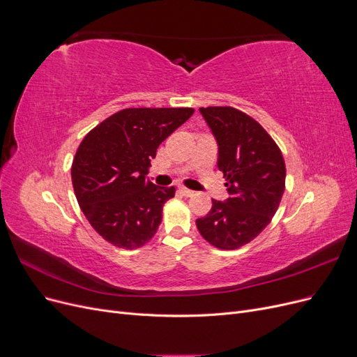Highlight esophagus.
<instances>
[{"label":"esophagus","mask_w":357,"mask_h":357,"mask_svg":"<svg viewBox=\"0 0 357 357\" xmlns=\"http://www.w3.org/2000/svg\"><path fill=\"white\" fill-rule=\"evenodd\" d=\"M180 192H181V195H183V197H188V198L195 195V192L190 190V189H186V188H180Z\"/></svg>","instance_id":"obj_1"}]
</instances>
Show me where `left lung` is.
<instances>
[{"instance_id": "8db88e82", "label": "left lung", "mask_w": 357, "mask_h": 357, "mask_svg": "<svg viewBox=\"0 0 357 357\" xmlns=\"http://www.w3.org/2000/svg\"><path fill=\"white\" fill-rule=\"evenodd\" d=\"M199 113L218 143V168L229 197L213 199L197 226L214 247L234 250L271 222L284 192V159L274 139L245 113L232 107H207Z\"/></svg>"}]
</instances>
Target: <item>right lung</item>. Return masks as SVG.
<instances>
[{"instance_id":"obj_1","label":"right lung","mask_w":357,"mask_h":357,"mask_svg":"<svg viewBox=\"0 0 357 357\" xmlns=\"http://www.w3.org/2000/svg\"><path fill=\"white\" fill-rule=\"evenodd\" d=\"M193 109H126L83 138L71 167L75 198L92 228L109 243L144 245L156 234L174 188L146 180L159 144Z\"/></svg>"}]
</instances>
